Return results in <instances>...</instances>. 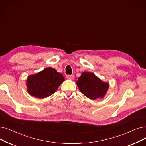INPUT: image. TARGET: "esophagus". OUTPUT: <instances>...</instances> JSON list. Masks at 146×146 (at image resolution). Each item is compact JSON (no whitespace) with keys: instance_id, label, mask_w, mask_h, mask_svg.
I'll list each match as a JSON object with an SVG mask.
<instances>
[{"instance_id":"esophagus-1","label":"esophagus","mask_w":146,"mask_h":146,"mask_svg":"<svg viewBox=\"0 0 146 146\" xmlns=\"http://www.w3.org/2000/svg\"><path fill=\"white\" fill-rule=\"evenodd\" d=\"M67 78L69 80H73L74 79V75H67Z\"/></svg>"}]
</instances>
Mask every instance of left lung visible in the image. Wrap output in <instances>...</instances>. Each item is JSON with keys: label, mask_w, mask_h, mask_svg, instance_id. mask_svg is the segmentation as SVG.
Wrapping results in <instances>:
<instances>
[{"label": "left lung", "mask_w": 146, "mask_h": 146, "mask_svg": "<svg viewBox=\"0 0 146 146\" xmlns=\"http://www.w3.org/2000/svg\"><path fill=\"white\" fill-rule=\"evenodd\" d=\"M76 85L80 91L91 100L103 98L109 88L108 82H103L94 73L83 72L78 79Z\"/></svg>", "instance_id": "left-lung-1"}]
</instances>
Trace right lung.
<instances>
[{
	"instance_id": "add662e5",
	"label": "right lung",
	"mask_w": 146,
	"mask_h": 146,
	"mask_svg": "<svg viewBox=\"0 0 146 146\" xmlns=\"http://www.w3.org/2000/svg\"><path fill=\"white\" fill-rule=\"evenodd\" d=\"M64 80L61 73L49 67L29 76L26 82L27 91L31 96L45 98L53 94Z\"/></svg>"
}]
</instances>
